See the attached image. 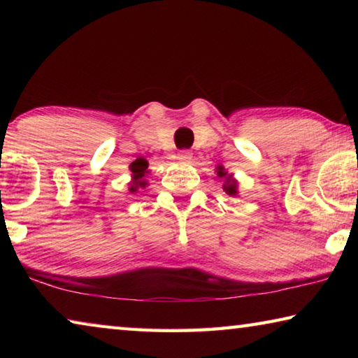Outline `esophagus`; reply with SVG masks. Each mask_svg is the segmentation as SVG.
I'll return each instance as SVG.
<instances>
[{"label": "esophagus", "mask_w": 358, "mask_h": 358, "mask_svg": "<svg viewBox=\"0 0 358 358\" xmlns=\"http://www.w3.org/2000/svg\"><path fill=\"white\" fill-rule=\"evenodd\" d=\"M178 159H180V161H191V159H192V153H191V151H187V150L180 151V153H178Z\"/></svg>", "instance_id": "34e87169"}]
</instances>
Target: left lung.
<instances>
[{"label":"left lung","instance_id":"obj_1","mask_svg":"<svg viewBox=\"0 0 358 358\" xmlns=\"http://www.w3.org/2000/svg\"><path fill=\"white\" fill-rule=\"evenodd\" d=\"M217 178L222 180V189L229 196H238V181L234 178V173H229L222 166L216 167Z\"/></svg>","mask_w":358,"mask_h":358}]
</instances>
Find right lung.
<instances>
[{
    "label": "right lung",
    "instance_id": "obj_1",
    "mask_svg": "<svg viewBox=\"0 0 358 358\" xmlns=\"http://www.w3.org/2000/svg\"><path fill=\"white\" fill-rule=\"evenodd\" d=\"M129 171H131V181H129V191L131 192H137L138 187H145L147 186V180L145 178V175H148V162L142 159V157H138L136 159L132 164L129 166Z\"/></svg>",
    "mask_w": 358,
    "mask_h": 358
}]
</instances>
